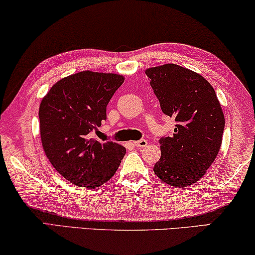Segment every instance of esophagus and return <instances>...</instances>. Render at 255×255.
<instances>
[{"mask_svg":"<svg viewBox=\"0 0 255 255\" xmlns=\"http://www.w3.org/2000/svg\"><path fill=\"white\" fill-rule=\"evenodd\" d=\"M134 145L137 149H142V148H144V146L148 145V141H146V139H139V141L134 142Z\"/></svg>","mask_w":255,"mask_h":255,"instance_id":"34e87169","label":"esophagus"}]
</instances>
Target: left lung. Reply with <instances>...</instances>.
<instances>
[{"instance_id":"left-lung-1","label":"left lung","mask_w":255,"mask_h":255,"mask_svg":"<svg viewBox=\"0 0 255 255\" xmlns=\"http://www.w3.org/2000/svg\"><path fill=\"white\" fill-rule=\"evenodd\" d=\"M160 109L173 117L172 136L159 139L162 156L153 172L173 187L195 184L216 158L225 119L216 92L195 71L167 63L145 70Z\"/></svg>"}]
</instances>
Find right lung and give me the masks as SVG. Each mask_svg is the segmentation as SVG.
I'll return each instance as SVG.
<instances>
[{
	"mask_svg": "<svg viewBox=\"0 0 255 255\" xmlns=\"http://www.w3.org/2000/svg\"><path fill=\"white\" fill-rule=\"evenodd\" d=\"M125 78L85 70L53 85L39 107L44 151L53 167L78 187L95 188L109 181L126 148L99 142L90 132L106 120V107Z\"/></svg>",
	"mask_w": 255,
	"mask_h": 255,
	"instance_id": "add662e5",
	"label": "right lung"
}]
</instances>
